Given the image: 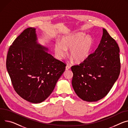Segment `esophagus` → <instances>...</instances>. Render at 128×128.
I'll return each instance as SVG.
<instances>
[{"mask_svg": "<svg viewBox=\"0 0 128 128\" xmlns=\"http://www.w3.org/2000/svg\"><path fill=\"white\" fill-rule=\"evenodd\" d=\"M69 69H70V66L67 65L66 66V70H69Z\"/></svg>", "mask_w": 128, "mask_h": 128, "instance_id": "1", "label": "esophagus"}]
</instances>
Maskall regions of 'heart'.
Wrapping results in <instances>:
<instances>
[{
	"mask_svg": "<svg viewBox=\"0 0 128 128\" xmlns=\"http://www.w3.org/2000/svg\"><path fill=\"white\" fill-rule=\"evenodd\" d=\"M94 45L91 36H85L84 32H78L63 37L61 42H58L54 45V52L58 59H62L69 50L70 55L74 61L80 63L89 56Z\"/></svg>",
	"mask_w": 128,
	"mask_h": 128,
	"instance_id": "1",
	"label": "heart"
}]
</instances>
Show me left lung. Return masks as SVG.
<instances>
[{
  "mask_svg": "<svg viewBox=\"0 0 128 128\" xmlns=\"http://www.w3.org/2000/svg\"><path fill=\"white\" fill-rule=\"evenodd\" d=\"M120 48L106 30L95 52L80 65L72 66V85L85 101L96 102L105 96L118 80L120 69Z\"/></svg>",
  "mask_w": 128,
  "mask_h": 128,
  "instance_id": "1",
  "label": "left lung"
}]
</instances>
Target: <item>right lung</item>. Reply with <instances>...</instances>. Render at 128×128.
<instances>
[{
    "label": "right lung",
    "instance_id": "add662e5",
    "mask_svg": "<svg viewBox=\"0 0 128 128\" xmlns=\"http://www.w3.org/2000/svg\"><path fill=\"white\" fill-rule=\"evenodd\" d=\"M38 41L36 28L26 29L10 46L6 66L17 94L25 100L40 103L53 91L66 64L48 52Z\"/></svg>",
    "mask_w": 128,
    "mask_h": 128
}]
</instances>
